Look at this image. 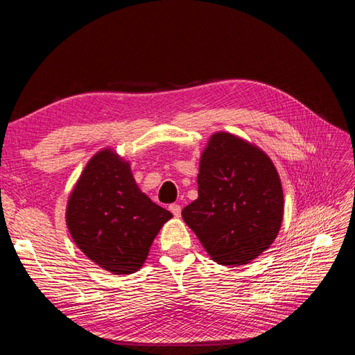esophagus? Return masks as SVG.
Masks as SVG:
<instances>
[{"label":"esophagus","instance_id":"obj_1","mask_svg":"<svg viewBox=\"0 0 355 355\" xmlns=\"http://www.w3.org/2000/svg\"><path fill=\"white\" fill-rule=\"evenodd\" d=\"M168 210L173 213L175 218H180V213H182V207L179 206V204H170L168 206Z\"/></svg>","mask_w":355,"mask_h":355}]
</instances>
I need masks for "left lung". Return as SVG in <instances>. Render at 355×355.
<instances>
[{"label":"left lung","instance_id":"left-lung-1","mask_svg":"<svg viewBox=\"0 0 355 355\" xmlns=\"http://www.w3.org/2000/svg\"><path fill=\"white\" fill-rule=\"evenodd\" d=\"M197 182L198 198L182 218L214 262L245 265L272 244L283 222V188L259 148L231 133H214Z\"/></svg>","mask_w":355,"mask_h":355}]
</instances>
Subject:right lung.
Segmentation results:
<instances>
[{
  "label": "right lung",
  "instance_id": "obj_1",
  "mask_svg": "<svg viewBox=\"0 0 355 355\" xmlns=\"http://www.w3.org/2000/svg\"><path fill=\"white\" fill-rule=\"evenodd\" d=\"M171 216L137 188L130 164L112 149L89 161L67 207L75 244L115 275L133 274L145 263L155 235Z\"/></svg>",
  "mask_w": 355,
  "mask_h": 355
}]
</instances>
